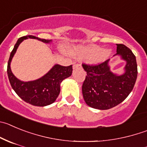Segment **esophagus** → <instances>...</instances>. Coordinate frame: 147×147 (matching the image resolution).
Returning <instances> with one entry per match:
<instances>
[{
  "mask_svg": "<svg viewBox=\"0 0 147 147\" xmlns=\"http://www.w3.org/2000/svg\"><path fill=\"white\" fill-rule=\"evenodd\" d=\"M74 69H77V68H82V65L81 64H75L73 66Z\"/></svg>",
  "mask_w": 147,
  "mask_h": 147,
  "instance_id": "esophagus-1",
  "label": "esophagus"
}]
</instances>
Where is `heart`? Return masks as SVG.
Segmentation results:
<instances>
[{"label":"heart","mask_w":147,"mask_h":147,"mask_svg":"<svg viewBox=\"0 0 147 147\" xmlns=\"http://www.w3.org/2000/svg\"><path fill=\"white\" fill-rule=\"evenodd\" d=\"M70 53L79 59H87L89 63L98 65L106 61L111 56L110 49H101L96 45L77 46L71 48Z\"/></svg>","instance_id":"b5f03b06"}]
</instances>
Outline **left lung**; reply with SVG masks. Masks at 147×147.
<instances>
[{"mask_svg": "<svg viewBox=\"0 0 147 147\" xmlns=\"http://www.w3.org/2000/svg\"><path fill=\"white\" fill-rule=\"evenodd\" d=\"M125 61L124 72L119 75L111 71L110 59L98 65L82 67L87 72L82 95L87 105L100 110L109 109L122 103L133 90L138 70L136 56L124 44H117V54Z\"/></svg>", "mask_w": 147, "mask_h": 147, "instance_id": "8db88e82", "label": "left lung"}]
</instances>
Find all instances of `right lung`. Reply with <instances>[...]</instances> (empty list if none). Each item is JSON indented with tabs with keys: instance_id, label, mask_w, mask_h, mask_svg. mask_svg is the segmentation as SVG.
Returning <instances> with one entry per match:
<instances>
[{
	"instance_id": "obj_1",
	"label": "right lung",
	"mask_w": 147,
	"mask_h": 147,
	"mask_svg": "<svg viewBox=\"0 0 147 147\" xmlns=\"http://www.w3.org/2000/svg\"><path fill=\"white\" fill-rule=\"evenodd\" d=\"M28 38L37 39L50 44L52 40H46L33 36H26L20 38L11 52L7 66V74L13 90L19 97L26 103L36 106H46L53 103L60 92V84L65 79L72 74V65L63 66L55 64L48 72L39 79L29 82H23L17 79L11 69V63L20 44Z\"/></svg>"
}]
</instances>
